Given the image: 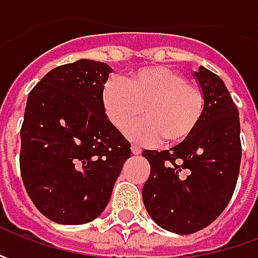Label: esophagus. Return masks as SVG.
<instances>
[{
    "label": "esophagus",
    "instance_id": "1",
    "mask_svg": "<svg viewBox=\"0 0 258 258\" xmlns=\"http://www.w3.org/2000/svg\"><path fill=\"white\" fill-rule=\"evenodd\" d=\"M131 151H132V154L134 155H139L142 152V149H141L139 146H136V145H132V146H131Z\"/></svg>",
    "mask_w": 258,
    "mask_h": 258
}]
</instances>
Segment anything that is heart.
I'll return each instance as SVG.
<instances>
[{
  "label": "heart",
  "instance_id": "obj_1",
  "mask_svg": "<svg viewBox=\"0 0 258 258\" xmlns=\"http://www.w3.org/2000/svg\"><path fill=\"white\" fill-rule=\"evenodd\" d=\"M103 112L116 129L123 131L144 110L145 120L127 129L138 142L164 139L175 145L186 141L201 122L205 99L198 86L168 66H146L126 79L112 77L102 87Z\"/></svg>",
  "mask_w": 258,
  "mask_h": 258
}]
</instances>
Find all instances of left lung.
Listing matches in <instances>:
<instances>
[{
    "label": "left lung",
    "instance_id": "8db88e82",
    "mask_svg": "<svg viewBox=\"0 0 258 258\" xmlns=\"http://www.w3.org/2000/svg\"><path fill=\"white\" fill-rule=\"evenodd\" d=\"M205 99L198 127L169 151H144L151 173L145 208L159 227L192 234L215 221L233 197L241 162L240 116L228 89L205 67L194 73Z\"/></svg>",
    "mask_w": 258,
    "mask_h": 258
}]
</instances>
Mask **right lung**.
<instances>
[{
	"label": "right lung",
	"instance_id": "add662e5",
	"mask_svg": "<svg viewBox=\"0 0 258 258\" xmlns=\"http://www.w3.org/2000/svg\"><path fill=\"white\" fill-rule=\"evenodd\" d=\"M112 67L82 58L55 67L28 94L20 169L37 210L64 225L93 221L109 204L131 144L103 112Z\"/></svg>",
	"mask_w": 258,
	"mask_h": 258
}]
</instances>
